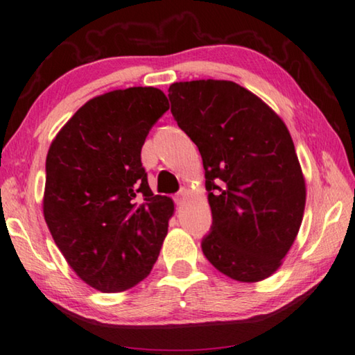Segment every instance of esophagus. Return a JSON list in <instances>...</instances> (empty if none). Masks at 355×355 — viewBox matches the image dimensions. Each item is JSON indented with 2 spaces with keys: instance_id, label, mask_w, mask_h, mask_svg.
Returning <instances> with one entry per match:
<instances>
[{
  "instance_id": "esophagus-1",
  "label": "esophagus",
  "mask_w": 355,
  "mask_h": 355,
  "mask_svg": "<svg viewBox=\"0 0 355 355\" xmlns=\"http://www.w3.org/2000/svg\"><path fill=\"white\" fill-rule=\"evenodd\" d=\"M187 189H182L181 191H179V193L176 195V202L178 205H181V202H184V200H185V196H187Z\"/></svg>"
}]
</instances>
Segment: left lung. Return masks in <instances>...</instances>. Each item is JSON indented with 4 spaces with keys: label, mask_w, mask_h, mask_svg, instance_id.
<instances>
[{
    "label": "left lung",
    "mask_w": 355,
    "mask_h": 355,
    "mask_svg": "<svg viewBox=\"0 0 355 355\" xmlns=\"http://www.w3.org/2000/svg\"><path fill=\"white\" fill-rule=\"evenodd\" d=\"M168 92L174 119L205 166L212 228L202 253L232 280H266L283 264L305 211V178L291 133L234 81H179Z\"/></svg>",
    "instance_id": "left-lung-1"
}]
</instances>
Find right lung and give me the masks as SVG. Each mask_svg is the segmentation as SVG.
I'll list each match as a JSON object with an SVG mask.
<instances>
[{
  "label": "right lung",
  "instance_id": "add662e5",
  "mask_svg": "<svg viewBox=\"0 0 355 355\" xmlns=\"http://www.w3.org/2000/svg\"><path fill=\"white\" fill-rule=\"evenodd\" d=\"M168 108L153 86L110 91L80 107L50 144L45 223L67 264L97 291H127L159 258L174 202L149 189L141 148Z\"/></svg>",
  "mask_w": 355,
  "mask_h": 355
}]
</instances>
